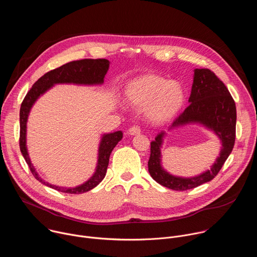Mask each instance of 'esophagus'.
Masks as SVG:
<instances>
[{
    "label": "esophagus",
    "instance_id": "esophagus-1",
    "mask_svg": "<svg viewBox=\"0 0 257 257\" xmlns=\"http://www.w3.org/2000/svg\"><path fill=\"white\" fill-rule=\"evenodd\" d=\"M140 132H141V129L137 125L130 127L128 130V134H130V135H138V134H140Z\"/></svg>",
    "mask_w": 257,
    "mask_h": 257
}]
</instances>
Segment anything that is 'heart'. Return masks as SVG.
<instances>
[{"label":"heart","mask_w":257,"mask_h":257,"mask_svg":"<svg viewBox=\"0 0 257 257\" xmlns=\"http://www.w3.org/2000/svg\"><path fill=\"white\" fill-rule=\"evenodd\" d=\"M126 101L133 107L146 108V115L155 123H165L174 118L183 105L185 92L182 85L167 81L156 74H143L126 86Z\"/></svg>","instance_id":"obj_1"}]
</instances>
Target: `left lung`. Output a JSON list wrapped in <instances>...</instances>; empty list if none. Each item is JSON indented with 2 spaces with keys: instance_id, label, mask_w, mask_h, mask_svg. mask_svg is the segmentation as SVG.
<instances>
[{
  "instance_id": "left-lung-1",
  "label": "left lung",
  "mask_w": 257,
  "mask_h": 257,
  "mask_svg": "<svg viewBox=\"0 0 257 257\" xmlns=\"http://www.w3.org/2000/svg\"><path fill=\"white\" fill-rule=\"evenodd\" d=\"M189 105L173 122L171 128L191 122L201 123L222 140L223 149L211 169L193 178L170 175L161 166V145L165 132L151 142L149 172L159 184L177 191H185L211 181L233 151L236 138V104L223 83L209 69H195Z\"/></svg>"
}]
</instances>
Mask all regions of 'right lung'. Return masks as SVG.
I'll return each instance as SVG.
<instances>
[{"mask_svg":"<svg viewBox=\"0 0 257 257\" xmlns=\"http://www.w3.org/2000/svg\"><path fill=\"white\" fill-rule=\"evenodd\" d=\"M109 62L105 59H82L77 61L69 62L59 68L47 72L44 76H42L36 81L30 90L25 95L21 107H20V137H19V146L21 154L27 163L30 172L36 180L42 182L43 184L56 189L63 193L69 194H79L84 193L96 185H98L101 180L104 178L106 169L108 166L109 156L118 142L122 139L123 133L117 131L114 133L104 134L101 138L98 150V162L94 175L84 184L75 187V188H64L50 184V183L44 181L34 170L32 164L30 163L27 149H26V122L30 108L34 101L39 98V96L45 93L49 88L57 83H76V84H98L103 82V77L108 70Z\"/></svg>","mask_w":257,"mask_h":257,"instance_id":"right-lung-1","label":"right lung"}]
</instances>
